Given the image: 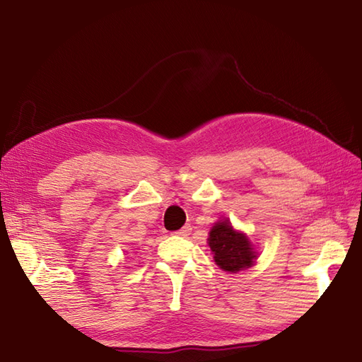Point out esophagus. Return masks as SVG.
<instances>
[{
    "mask_svg": "<svg viewBox=\"0 0 362 362\" xmlns=\"http://www.w3.org/2000/svg\"><path fill=\"white\" fill-rule=\"evenodd\" d=\"M189 232H191V227L185 226V227H182L180 230H177V232H174L173 235H175V236H188Z\"/></svg>",
    "mask_w": 362,
    "mask_h": 362,
    "instance_id": "34e87169",
    "label": "esophagus"
}]
</instances>
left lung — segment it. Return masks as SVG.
<instances>
[{
	"label": "left lung",
	"mask_w": 362,
	"mask_h": 362,
	"mask_svg": "<svg viewBox=\"0 0 362 362\" xmlns=\"http://www.w3.org/2000/svg\"><path fill=\"white\" fill-rule=\"evenodd\" d=\"M209 245L214 253V263L227 272H238L250 267L257 257L249 238L235 232L227 219L219 221L211 228Z\"/></svg>",
	"instance_id": "1"
}]
</instances>
